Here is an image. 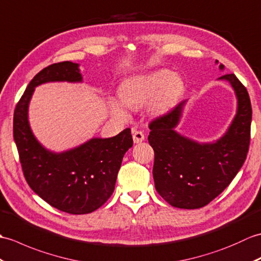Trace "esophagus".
I'll return each instance as SVG.
<instances>
[{
  "mask_svg": "<svg viewBox=\"0 0 261 261\" xmlns=\"http://www.w3.org/2000/svg\"><path fill=\"white\" fill-rule=\"evenodd\" d=\"M144 140H145V136L142 132L140 130H133V141H134L135 144L142 143Z\"/></svg>",
  "mask_w": 261,
  "mask_h": 261,
  "instance_id": "34e87169",
  "label": "esophagus"
}]
</instances>
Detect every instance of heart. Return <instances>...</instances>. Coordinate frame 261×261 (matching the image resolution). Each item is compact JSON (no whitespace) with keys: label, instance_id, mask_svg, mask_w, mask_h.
Returning a JSON list of instances; mask_svg holds the SVG:
<instances>
[{"label":"heart","instance_id":"heart-1","mask_svg":"<svg viewBox=\"0 0 261 261\" xmlns=\"http://www.w3.org/2000/svg\"><path fill=\"white\" fill-rule=\"evenodd\" d=\"M182 89L183 80L178 74L172 73L167 69H159L125 80L120 87L119 96L125 105L133 111L146 106L152 100L149 109L156 113L169 106ZM111 109L117 117L128 118V113L120 103L111 101Z\"/></svg>","mask_w":261,"mask_h":261}]
</instances>
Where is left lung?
<instances>
[{
  "label": "left lung",
  "instance_id": "left-lung-1",
  "mask_svg": "<svg viewBox=\"0 0 261 261\" xmlns=\"http://www.w3.org/2000/svg\"><path fill=\"white\" fill-rule=\"evenodd\" d=\"M219 68L223 70L224 66ZM218 80L232 87L237 112L227 132L217 141L200 143L175 130L188 100L149 125L148 143L155 153V189L167 203L179 209L209 204L231 183L247 158L252 116L250 98L233 73Z\"/></svg>",
  "mask_w": 261,
  "mask_h": 261
}]
</instances>
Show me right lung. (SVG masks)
Returning a JSON list of instances; mask_svg holds the SVG:
<instances>
[{
	"label": "right lung",
	"mask_w": 261,
	"mask_h": 261,
	"mask_svg": "<svg viewBox=\"0 0 261 261\" xmlns=\"http://www.w3.org/2000/svg\"><path fill=\"white\" fill-rule=\"evenodd\" d=\"M63 82L83 83L78 63H54L34 76L15 107L13 137L24 177L34 193L58 210L86 214L111 198L133 138L126 128L114 137H92L63 152L45 148L31 129L29 105L36 87Z\"/></svg>",
	"instance_id": "right-lung-1"
}]
</instances>
